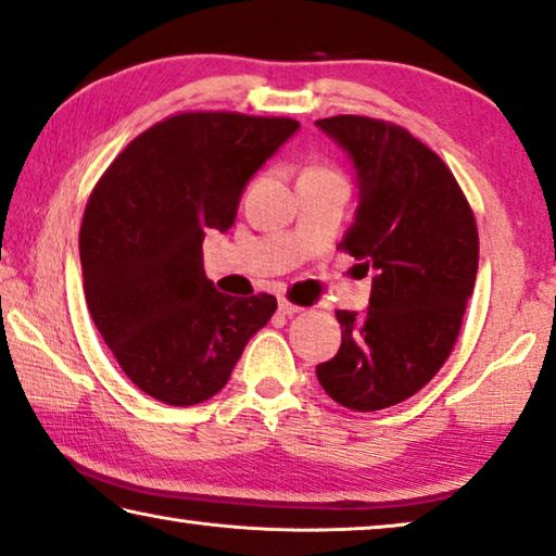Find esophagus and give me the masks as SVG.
I'll return each mask as SVG.
<instances>
[{"mask_svg": "<svg viewBox=\"0 0 556 556\" xmlns=\"http://www.w3.org/2000/svg\"><path fill=\"white\" fill-rule=\"evenodd\" d=\"M279 312L285 314V316H294L296 312H302L299 309L296 304H292V302H287V299H279Z\"/></svg>", "mask_w": 556, "mask_h": 556, "instance_id": "esophagus-1", "label": "esophagus"}]
</instances>
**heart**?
Segmentation results:
<instances>
[{"label": "heart", "mask_w": 556, "mask_h": 556, "mask_svg": "<svg viewBox=\"0 0 556 556\" xmlns=\"http://www.w3.org/2000/svg\"><path fill=\"white\" fill-rule=\"evenodd\" d=\"M321 170H329V167H319V165H312V167H306V170H304L302 175H306V173H321Z\"/></svg>", "instance_id": "b5f03b06"}]
</instances>
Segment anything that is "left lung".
Listing matches in <instances>:
<instances>
[{
    "mask_svg": "<svg viewBox=\"0 0 556 556\" xmlns=\"http://www.w3.org/2000/svg\"><path fill=\"white\" fill-rule=\"evenodd\" d=\"M316 126L346 148L361 188L339 250L376 269L368 309L337 312L341 349L316 376L343 408L381 410L451 356L478 277V225L451 167L410 130L368 116Z\"/></svg>",
    "mask_w": 556,
    "mask_h": 556,
    "instance_id": "1",
    "label": "left lung"
}]
</instances>
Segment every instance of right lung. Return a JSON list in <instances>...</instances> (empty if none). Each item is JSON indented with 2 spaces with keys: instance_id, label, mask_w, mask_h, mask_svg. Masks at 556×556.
<instances>
[{
  "instance_id": "add662e5",
  "label": "right lung",
  "mask_w": 556,
  "mask_h": 556,
  "mask_svg": "<svg viewBox=\"0 0 556 556\" xmlns=\"http://www.w3.org/2000/svg\"><path fill=\"white\" fill-rule=\"evenodd\" d=\"M294 118L175 113L130 140L96 182L78 235L96 329L130 381L167 405L213 399L277 299L217 292L207 230H230L247 180Z\"/></svg>"
}]
</instances>
